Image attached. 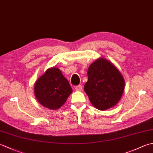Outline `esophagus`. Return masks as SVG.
<instances>
[{
    "instance_id": "esophagus-1",
    "label": "esophagus",
    "mask_w": 153,
    "mask_h": 153,
    "mask_svg": "<svg viewBox=\"0 0 153 153\" xmlns=\"http://www.w3.org/2000/svg\"><path fill=\"white\" fill-rule=\"evenodd\" d=\"M75 89H76V91H81L82 90V85H77V86L76 87V88H75Z\"/></svg>"
}]
</instances>
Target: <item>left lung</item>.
I'll return each instance as SVG.
<instances>
[{
    "mask_svg": "<svg viewBox=\"0 0 153 153\" xmlns=\"http://www.w3.org/2000/svg\"><path fill=\"white\" fill-rule=\"evenodd\" d=\"M84 91L95 108L105 111L121 100L125 79L120 71L108 59L100 58L89 65Z\"/></svg>",
    "mask_w": 153,
    "mask_h": 153,
    "instance_id": "left-lung-1",
    "label": "left lung"
}]
</instances>
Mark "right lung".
<instances>
[{"mask_svg":"<svg viewBox=\"0 0 153 153\" xmlns=\"http://www.w3.org/2000/svg\"><path fill=\"white\" fill-rule=\"evenodd\" d=\"M34 95L42 105L51 110L61 107L72 93V89L59 68H48L36 81Z\"/></svg>","mask_w":153,"mask_h":153,"instance_id":"obj_1","label":"right lung"}]
</instances>
